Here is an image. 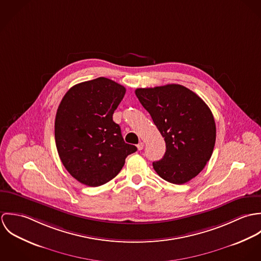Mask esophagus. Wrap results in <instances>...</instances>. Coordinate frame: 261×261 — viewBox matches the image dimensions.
I'll list each match as a JSON object with an SVG mask.
<instances>
[{"instance_id": "1", "label": "esophagus", "mask_w": 261, "mask_h": 261, "mask_svg": "<svg viewBox=\"0 0 261 261\" xmlns=\"http://www.w3.org/2000/svg\"><path fill=\"white\" fill-rule=\"evenodd\" d=\"M143 149H144V143L141 142V143L138 144V149H139V150H142Z\"/></svg>"}]
</instances>
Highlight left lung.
<instances>
[{"mask_svg":"<svg viewBox=\"0 0 261 261\" xmlns=\"http://www.w3.org/2000/svg\"><path fill=\"white\" fill-rule=\"evenodd\" d=\"M136 95L166 142L164 156L152 163L156 174L173 184L195 178L210 160L216 125L208 106L180 84L138 88Z\"/></svg>","mask_w":261,"mask_h":261,"instance_id":"1","label":"left lung"}]
</instances>
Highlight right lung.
<instances>
[{
	"instance_id": "obj_1",
	"label": "right lung",
	"mask_w": 261,
	"mask_h": 261,
	"mask_svg": "<svg viewBox=\"0 0 261 261\" xmlns=\"http://www.w3.org/2000/svg\"><path fill=\"white\" fill-rule=\"evenodd\" d=\"M125 88L106 77L78 83L63 96L55 117L60 160L78 182L101 186L122 169L137 147L124 143L112 114Z\"/></svg>"
}]
</instances>
